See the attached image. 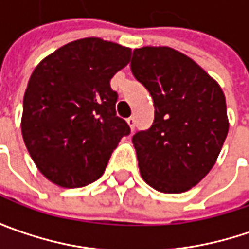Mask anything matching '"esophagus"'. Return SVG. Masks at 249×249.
Segmentation results:
<instances>
[{
  "instance_id": "34e87169",
  "label": "esophagus",
  "mask_w": 249,
  "mask_h": 249,
  "mask_svg": "<svg viewBox=\"0 0 249 249\" xmlns=\"http://www.w3.org/2000/svg\"><path fill=\"white\" fill-rule=\"evenodd\" d=\"M126 122H127V124H129L130 130L133 131V130H134V126H136V122H134V118H129V119L126 120Z\"/></svg>"
}]
</instances>
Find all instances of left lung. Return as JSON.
<instances>
[{"mask_svg":"<svg viewBox=\"0 0 249 249\" xmlns=\"http://www.w3.org/2000/svg\"><path fill=\"white\" fill-rule=\"evenodd\" d=\"M131 72L155 108L152 126L133 136L141 177L160 193L188 191L211 172L227 137L225 92L170 47L136 48Z\"/></svg>","mask_w":249,"mask_h":249,"instance_id":"8db88e82","label":"left lung"}]
</instances>
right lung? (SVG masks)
<instances>
[{"instance_id": "obj_1", "label": "right lung", "mask_w": 249, "mask_h": 249, "mask_svg": "<svg viewBox=\"0 0 249 249\" xmlns=\"http://www.w3.org/2000/svg\"><path fill=\"white\" fill-rule=\"evenodd\" d=\"M130 56L129 47L87 37L65 44L36 66L20 127L33 162L51 183L77 188L98 180L130 133L116 116L118 94L110 89Z\"/></svg>"}]
</instances>
